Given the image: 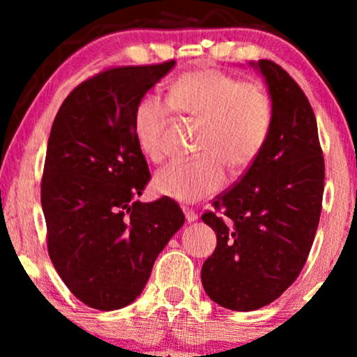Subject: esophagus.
<instances>
[{"label": "esophagus", "mask_w": 357, "mask_h": 357, "mask_svg": "<svg viewBox=\"0 0 357 357\" xmlns=\"http://www.w3.org/2000/svg\"><path fill=\"white\" fill-rule=\"evenodd\" d=\"M184 216H186V221L188 223H192V221L198 220V215H196L195 210H190V208H184Z\"/></svg>", "instance_id": "1"}]
</instances>
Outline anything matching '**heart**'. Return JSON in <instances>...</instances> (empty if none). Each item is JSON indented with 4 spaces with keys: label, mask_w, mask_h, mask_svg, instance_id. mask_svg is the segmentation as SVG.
Returning a JSON list of instances; mask_svg holds the SVG:
<instances>
[{
    "label": "heart",
    "mask_w": 357,
    "mask_h": 357,
    "mask_svg": "<svg viewBox=\"0 0 357 357\" xmlns=\"http://www.w3.org/2000/svg\"><path fill=\"white\" fill-rule=\"evenodd\" d=\"M171 109L199 121L196 154L191 162H169L154 174L158 195L179 203H196L218 192L227 171L245 173L261 154L272 129V100L258 82H240L218 68H198L178 77L167 100L146 93L132 114L136 144L151 161L162 158V139Z\"/></svg>",
    "instance_id": "1"
}]
</instances>
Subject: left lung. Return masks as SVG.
<instances>
[{"instance_id":"obj_1","label":"left lung","mask_w":357,"mask_h":357,"mask_svg":"<svg viewBox=\"0 0 357 357\" xmlns=\"http://www.w3.org/2000/svg\"><path fill=\"white\" fill-rule=\"evenodd\" d=\"M265 79L272 129L261 154L202 220L216 233L202 282L213 302L248 312L270 304L304 267L321 218L324 158L305 93L270 60L250 61Z\"/></svg>"}]
</instances>
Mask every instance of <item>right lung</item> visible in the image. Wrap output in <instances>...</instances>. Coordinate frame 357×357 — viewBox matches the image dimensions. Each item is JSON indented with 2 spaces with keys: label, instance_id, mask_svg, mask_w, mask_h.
I'll list each match as a JSON object with an SVG mask.
<instances>
[{
  "label": "right lung",
  "instance_id": "1",
  "mask_svg": "<svg viewBox=\"0 0 357 357\" xmlns=\"http://www.w3.org/2000/svg\"><path fill=\"white\" fill-rule=\"evenodd\" d=\"M174 65L109 68L73 89L53 121L42 178L48 255L93 309L136 301L184 223L171 198L137 199L151 173L132 130L137 100Z\"/></svg>",
  "mask_w": 357,
  "mask_h": 357
}]
</instances>
